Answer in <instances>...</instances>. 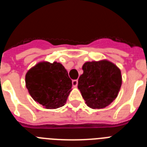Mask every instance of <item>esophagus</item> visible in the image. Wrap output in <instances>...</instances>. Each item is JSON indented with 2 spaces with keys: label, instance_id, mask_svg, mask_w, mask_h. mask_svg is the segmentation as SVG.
<instances>
[{
  "label": "esophagus",
  "instance_id": "34e87169",
  "mask_svg": "<svg viewBox=\"0 0 147 147\" xmlns=\"http://www.w3.org/2000/svg\"><path fill=\"white\" fill-rule=\"evenodd\" d=\"M72 85L74 87V88H76L78 85V80H74L72 81Z\"/></svg>",
  "mask_w": 147,
  "mask_h": 147
}]
</instances>
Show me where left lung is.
Listing matches in <instances>:
<instances>
[{"label": "left lung", "mask_w": 147, "mask_h": 147, "mask_svg": "<svg viewBox=\"0 0 147 147\" xmlns=\"http://www.w3.org/2000/svg\"><path fill=\"white\" fill-rule=\"evenodd\" d=\"M78 80V88L88 107L105 108L119 94L122 83L121 71L107 60L87 62Z\"/></svg>", "instance_id": "left-lung-1"}]
</instances>
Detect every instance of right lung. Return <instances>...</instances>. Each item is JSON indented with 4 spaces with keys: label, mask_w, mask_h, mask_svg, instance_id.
Returning <instances> with one entry per match:
<instances>
[{
    "label": "right lung",
    "mask_w": 147,
    "mask_h": 147,
    "mask_svg": "<svg viewBox=\"0 0 147 147\" xmlns=\"http://www.w3.org/2000/svg\"><path fill=\"white\" fill-rule=\"evenodd\" d=\"M26 86L35 102L46 109L64 106L72 81L61 63L39 62L26 74Z\"/></svg>",
    "instance_id": "1"
}]
</instances>
